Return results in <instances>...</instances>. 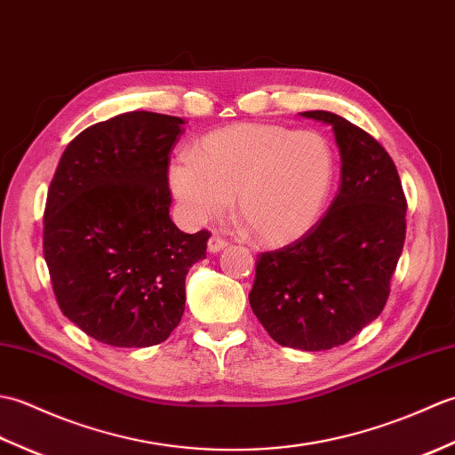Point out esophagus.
<instances>
[{
    "mask_svg": "<svg viewBox=\"0 0 455 455\" xmlns=\"http://www.w3.org/2000/svg\"><path fill=\"white\" fill-rule=\"evenodd\" d=\"M228 243L225 238H220L219 235H212L211 238H209V243H207V248H209V252L211 254H217V252H220L222 248H225Z\"/></svg>",
    "mask_w": 455,
    "mask_h": 455,
    "instance_id": "esophagus-1",
    "label": "esophagus"
}]
</instances>
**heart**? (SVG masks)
<instances>
[{"instance_id":"b5f03b06","label":"heart","mask_w":455,"mask_h":455,"mask_svg":"<svg viewBox=\"0 0 455 455\" xmlns=\"http://www.w3.org/2000/svg\"><path fill=\"white\" fill-rule=\"evenodd\" d=\"M334 173V150L321 132L236 123L201 139L193 156L173 158L168 183L188 220L219 217L236 196L252 238L283 246L316 225Z\"/></svg>"}]
</instances>
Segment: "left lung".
<instances>
[{
  "label": "left lung",
  "instance_id": "left-lung-1",
  "mask_svg": "<svg viewBox=\"0 0 455 455\" xmlns=\"http://www.w3.org/2000/svg\"><path fill=\"white\" fill-rule=\"evenodd\" d=\"M340 188L324 217L295 243L256 259L250 307L277 344L318 352L342 346L381 315L407 235L395 162L363 129L331 111Z\"/></svg>",
  "mask_w": 455,
  "mask_h": 455
}]
</instances>
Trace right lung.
Instances as JSON below:
<instances>
[{
	"label": "right lung",
	"instance_id": "add662e5",
	"mask_svg": "<svg viewBox=\"0 0 455 455\" xmlns=\"http://www.w3.org/2000/svg\"><path fill=\"white\" fill-rule=\"evenodd\" d=\"M183 119L131 111L68 144L44 207L43 252L64 316L117 347L166 340L186 308V275L207 230L170 219V152Z\"/></svg>",
	"mask_w": 455,
	"mask_h": 455
}]
</instances>
